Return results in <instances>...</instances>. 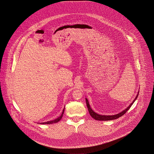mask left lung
I'll return each instance as SVG.
<instances>
[{"label":"left lung","instance_id":"8db88e82","mask_svg":"<svg viewBox=\"0 0 154 154\" xmlns=\"http://www.w3.org/2000/svg\"><path fill=\"white\" fill-rule=\"evenodd\" d=\"M137 96H138V94L136 96V98L134 99V100L132 102V103L125 109H124L123 111L121 112L120 113L117 114L116 115H114V116H102V115H99V114L94 112L92 109H91V108L90 106V105L89 103V101H88V100L87 99H86V105H87V106H88L89 114H90V115L91 116V117H92L93 119H94V120H99V121H108V120H116V119H119V117L123 116V115L125 113H126V112L130 109V108L131 106V105L133 104V103L135 102L136 99L137 98Z\"/></svg>","mask_w":154,"mask_h":154}]
</instances>
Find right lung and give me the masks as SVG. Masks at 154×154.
Masks as SVG:
<instances>
[{"instance_id":"obj_1","label":"right lung","mask_w":154,"mask_h":154,"mask_svg":"<svg viewBox=\"0 0 154 154\" xmlns=\"http://www.w3.org/2000/svg\"><path fill=\"white\" fill-rule=\"evenodd\" d=\"M63 112H64V109H63V111H62V113L61 116L59 117L58 119H55V120H52V121H50V122H45V123H42L41 124H53V123H58L59 121L61 120V119L62 117V116H63Z\"/></svg>"}]
</instances>
